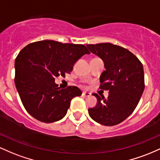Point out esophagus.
Returning <instances> with one entry per match:
<instances>
[{
  "mask_svg": "<svg viewBox=\"0 0 160 160\" xmlns=\"http://www.w3.org/2000/svg\"><path fill=\"white\" fill-rule=\"evenodd\" d=\"M90 95H91V94L88 92H86V91H84V92L82 93V97H84V98H88Z\"/></svg>",
  "mask_w": 160,
  "mask_h": 160,
  "instance_id": "esophagus-1",
  "label": "esophagus"
}]
</instances>
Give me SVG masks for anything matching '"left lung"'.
<instances>
[{"instance_id": "8db88e82", "label": "left lung", "mask_w": 160, "mask_h": 160, "mask_svg": "<svg viewBox=\"0 0 160 160\" xmlns=\"http://www.w3.org/2000/svg\"><path fill=\"white\" fill-rule=\"evenodd\" d=\"M104 63L105 71L100 76V88L108 90L107 98L93 94L98 100L88 109L89 116L101 125L112 126L133 112L144 90L143 65L132 52L110 43L87 44Z\"/></svg>"}]
</instances>
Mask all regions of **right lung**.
Listing matches in <instances>:
<instances>
[{"label":"right lung","mask_w":160,"mask_h":160,"mask_svg":"<svg viewBox=\"0 0 160 160\" xmlns=\"http://www.w3.org/2000/svg\"><path fill=\"white\" fill-rule=\"evenodd\" d=\"M90 52L83 44L44 40L28 44L15 60V85L25 109L45 123L62 119L71 100L82 92L75 86L61 89L55 78L65 77L83 55Z\"/></svg>","instance_id":"add662e5"}]
</instances>
